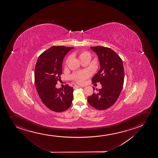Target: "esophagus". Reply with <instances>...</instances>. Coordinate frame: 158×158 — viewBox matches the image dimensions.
Listing matches in <instances>:
<instances>
[{"label": "esophagus", "mask_w": 158, "mask_h": 158, "mask_svg": "<svg viewBox=\"0 0 158 158\" xmlns=\"http://www.w3.org/2000/svg\"><path fill=\"white\" fill-rule=\"evenodd\" d=\"M82 86H80V85H75V86H74V88H81Z\"/></svg>", "instance_id": "obj_1"}]
</instances>
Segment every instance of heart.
Returning <instances> with one entry per match:
<instances>
[{
  "instance_id": "b5f03b06",
  "label": "heart",
  "mask_w": 158,
  "mask_h": 158,
  "mask_svg": "<svg viewBox=\"0 0 158 158\" xmlns=\"http://www.w3.org/2000/svg\"><path fill=\"white\" fill-rule=\"evenodd\" d=\"M78 56H79L80 60L82 61L83 60L88 58V57L91 59V54L88 51H82L79 53ZM70 57H68L66 62H65L66 64L68 63ZM90 73L88 71H84V72H80V73L73 74L72 76V78L74 81H75L80 84H81L84 82L85 79L90 76Z\"/></svg>"
}]
</instances>
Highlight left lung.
Wrapping results in <instances>:
<instances>
[{
  "mask_svg": "<svg viewBox=\"0 0 158 158\" xmlns=\"http://www.w3.org/2000/svg\"><path fill=\"white\" fill-rule=\"evenodd\" d=\"M90 48L98 55L101 67L92 81L93 83L99 82L102 88L89 96L88 102L96 109H107L114 105L122 90L124 80L122 60L109 48L102 46Z\"/></svg>",
  "mask_w": 158,
  "mask_h": 158,
  "instance_id": "left-lung-1",
  "label": "left lung"
}]
</instances>
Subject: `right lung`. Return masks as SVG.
Instances as JSON below:
<instances>
[{
    "label": "right lung",
    "mask_w": 158,
    "mask_h": 158,
    "mask_svg": "<svg viewBox=\"0 0 158 158\" xmlns=\"http://www.w3.org/2000/svg\"><path fill=\"white\" fill-rule=\"evenodd\" d=\"M73 47H51L39 56L36 63L34 80L36 89L42 103L53 111H64L73 99V88L65 85L57 89L56 84L62 73V62Z\"/></svg>",
    "instance_id": "1"
}]
</instances>
